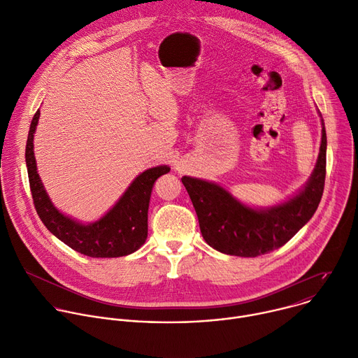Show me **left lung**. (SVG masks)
Here are the masks:
<instances>
[{
  "instance_id": "8db88e82",
  "label": "left lung",
  "mask_w": 358,
  "mask_h": 358,
  "mask_svg": "<svg viewBox=\"0 0 358 358\" xmlns=\"http://www.w3.org/2000/svg\"><path fill=\"white\" fill-rule=\"evenodd\" d=\"M327 136L323 127L320 153L304 189L286 203L270 209H252L236 201L219 185L182 178L203 239L217 252L256 257L286 245L311 219L322 201L326 180Z\"/></svg>"
}]
</instances>
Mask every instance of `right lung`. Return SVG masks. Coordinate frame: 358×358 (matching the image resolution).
Segmentation results:
<instances>
[{
	"label": "right lung",
	"instance_id": "right-lung-1",
	"mask_svg": "<svg viewBox=\"0 0 358 358\" xmlns=\"http://www.w3.org/2000/svg\"><path fill=\"white\" fill-rule=\"evenodd\" d=\"M39 119L35 112L25 146L29 189L35 210L45 227L75 252L90 257H121L136 252L148 237V209L155 180L168 173V166H156L141 173L117 203L98 222L81 224L64 216L51 203L36 172L34 132Z\"/></svg>",
	"mask_w": 358,
	"mask_h": 358
}]
</instances>
